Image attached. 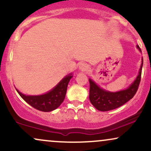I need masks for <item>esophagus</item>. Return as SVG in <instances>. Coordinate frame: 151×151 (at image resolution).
Wrapping results in <instances>:
<instances>
[{
  "label": "esophagus",
  "instance_id": "1",
  "mask_svg": "<svg viewBox=\"0 0 151 151\" xmlns=\"http://www.w3.org/2000/svg\"><path fill=\"white\" fill-rule=\"evenodd\" d=\"M79 69L83 71H86L88 69V66L86 63H81L80 64H79Z\"/></svg>",
  "mask_w": 151,
  "mask_h": 151
}]
</instances>
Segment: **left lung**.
<instances>
[{
    "label": "left lung",
    "instance_id": "8db88e82",
    "mask_svg": "<svg viewBox=\"0 0 151 151\" xmlns=\"http://www.w3.org/2000/svg\"><path fill=\"white\" fill-rule=\"evenodd\" d=\"M137 48L141 51L139 46ZM143 59L137 79L127 89L118 92H109L101 88L91 79H89V100L91 104L100 111H109L124 105L134 97L141 82Z\"/></svg>",
    "mask_w": 151,
    "mask_h": 151
}]
</instances>
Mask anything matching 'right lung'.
<instances>
[{
	"mask_svg": "<svg viewBox=\"0 0 151 151\" xmlns=\"http://www.w3.org/2000/svg\"><path fill=\"white\" fill-rule=\"evenodd\" d=\"M72 77V74H70L63 78L55 88L43 95L26 96L20 93L17 89L16 90L19 96L31 106L40 111L50 112L58 108L63 102L68 83Z\"/></svg>",
	"mask_w": 151,
	"mask_h": 151,
	"instance_id": "add662e5",
	"label": "right lung"
}]
</instances>
